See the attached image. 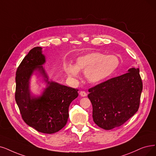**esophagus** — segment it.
Instances as JSON below:
<instances>
[{
  "instance_id": "1",
  "label": "esophagus",
  "mask_w": 156,
  "mask_h": 156,
  "mask_svg": "<svg viewBox=\"0 0 156 156\" xmlns=\"http://www.w3.org/2000/svg\"><path fill=\"white\" fill-rule=\"evenodd\" d=\"M79 94H80V95L81 96V97H86V95H87V93L85 91H80Z\"/></svg>"
}]
</instances>
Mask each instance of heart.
I'll use <instances>...</instances> for the list:
<instances>
[{
  "label": "heart",
  "instance_id": "obj_1",
  "mask_svg": "<svg viewBox=\"0 0 156 156\" xmlns=\"http://www.w3.org/2000/svg\"><path fill=\"white\" fill-rule=\"evenodd\" d=\"M119 65V60L113 55L93 52L79 56L75 65L66 63L64 69L68 76L78 77L79 71H84L86 78L91 83H98L106 79Z\"/></svg>",
  "mask_w": 156,
  "mask_h": 156
}]
</instances>
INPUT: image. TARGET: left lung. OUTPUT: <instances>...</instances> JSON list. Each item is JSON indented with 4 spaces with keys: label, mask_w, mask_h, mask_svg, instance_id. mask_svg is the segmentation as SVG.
Masks as SVG:
<instances>
[{
    "label": "left lung",
    "mask_w": 156,
    "mask_h": 156,
    "mask_svg": "<svg viewBox=\"0 0 156 156\" xmlns=\"http://www.w3.org/2000/svg\"><path fill=\"white\" fill-rule=\"evenodd\" d=\"M142 89L136 67L89 89L93 121L105 130L121 126L138 111Z\"/></svg>",
    "instance_id": "obj_1"
}]
</instances>
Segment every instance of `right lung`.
Returning <instances> with one entry per match:
<instances>
[{
  "label": "right lung",
  "mask_w": 156,
  "mask_h": 156,
  "mask_svg": "<svg viewBox=\"0 0 156 156\" xmlns=\"http://www.w3.org/2000/svg\"><path fill=\"white\" fill-rule=\"evenodd\" d=\"M45 62L40 47L31 49L26 55L16 72L15 101L29 126L42 133L53 134L66 124L69 105L78 97V90L50 81L43 66ZM34 73L46 83L40 96H33L30 90V78Z\"/></svg>",
  "instance_id": "right-lung-1"
}]
</instances>
